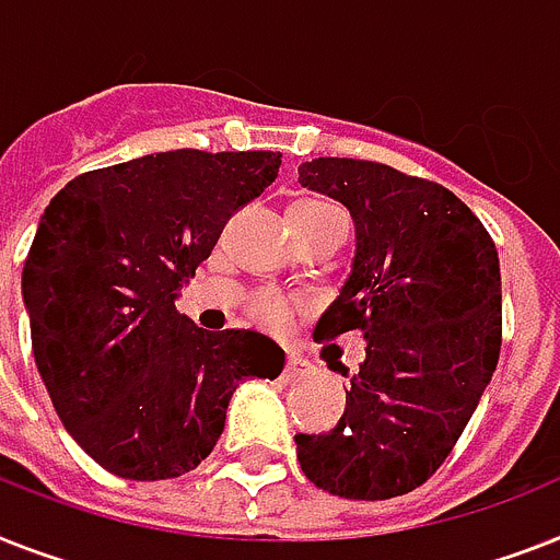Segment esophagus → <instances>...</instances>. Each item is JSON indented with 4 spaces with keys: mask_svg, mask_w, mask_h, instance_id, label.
Segmentation results:
<instances>
[{
    "mask_svg": "<svg viewBox=\"0 0 560 560\" xmlns=\"http://www.w3.org/2000/svg\"><path fill=\"white\" fill-rule=\"evenodd\" d=\"M311 374V362H304L302 357H295V353H290L288 357V365H284V383H302L304 376Z\"/></svg>",
    "mask_w": 560,
    "mask_h": 560,
    "instance_id": "34e87169",
    "label": "esophagus"
}]
</instances>
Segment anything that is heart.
Masks as SVG:
<instances>
[{
  "label": "heart",
  "instance_id": "obj_1",
  "mask_svg": "<svg viewBox=\"0 0 560 560\" xmlns=\"http://www.w3.org/2000/svg\"><path fill=\"white\" fill-rule=\"evenodd\" d=\"M325 212H336V209L325 201H295L290 207V215H325ZM249 313L258 325L270 330H284L290 325V304L279 295H256L249 304Z\"/></svg>",
  "mask_w": 560,
  "mask_h": 560
}]
</instances>
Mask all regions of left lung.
Here are the masks:
<instances>
[{"instance_id": "8db88e82", "label": "left lung", "mask_w": 560, "mask_h": 560, "mask_svg": "<svg viewBox=\"0 0 560 560\" xmlns=\"http://www.w3.org/2000/svg\"><path fill=\"white\" fill-rule=\"evenodd\" d=\"M299 184L351 209L353 270L313 336L359 330L365 362L336 429L295 454L325 492L388 501L443 466L498 368V249L457 195L385 163L316 158Z\"/></svg>"}]
</instances>
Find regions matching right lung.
Masks as SVG:
<instances>
[{
    "label": "right lung",
    "instance_id": "add662e5",
    "mask_svg": "<svg viewBox=\"0 0 560 560\" xmlns=\"http://www.w3.org/2000/svg\"><path fill=\"white\" fill-rule=\"evenodd\" d=\"M279 166V152L143 154L77 175L45 207L22 270L31 348L68 434L112 475L192 471L224 431L235 385L281 374L272 339L212 334L175 307Z\"/></svg>",
    "mask_w": 560,
    "mask_h": 560
}]
</instances>
